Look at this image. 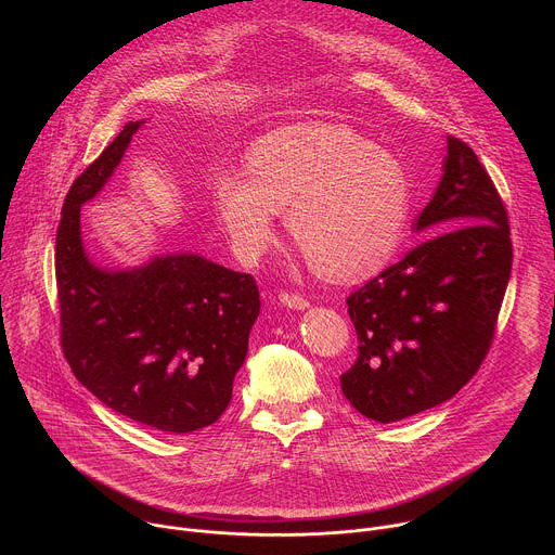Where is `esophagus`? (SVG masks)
I'll list each match as a JSON object with an SVG mask.
<instances>
[{
  "label": "esophagus",
  "mask_w": 555,
  "mask_h": 555,
  "mask_svg": "<svg viewBox=\"0 0 555 555\" xmlns=\"http://www.w3.org/2000/svg\"><path fill=\"white\" fill-rule=\"evenodd\" d=\"M279 302H281L283 307L296 309V311H302V309L309 307L307 298H302V296H298V294H287V292H281V294H279Z\"/></svg>",
  "instance_id": "1"
}]
</instances>
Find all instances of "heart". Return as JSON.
<instances>
[{
	"label": "heart",
	"instance_id": "1",
	"mask_svg": "<svg viewBox=\"0 0 555 555\" xmlns=\"http://www.w3.org/2000/svg\"><path fill=\"white\" fill-rule=\"evenodd\" d=\"M212 206L232 253L255 263L272 246L279 210L309 268L332 281H362L398 250L411 210V180L386 149L338 122L266 133L248 173L221 169Z\"/></svg>",
	"mask_w": 555,
	"mask_h": 555
}]
</instances>
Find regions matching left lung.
<instances>
[{"label":"left lung","mask_w":555,"mask_h":555,"mask_svg":"<svg viewBox=\"0 0 555 555\" xmlns=\"http://www.w3.org/2000/svg\"><path fill=\"white\" fill-rule=\"evenodd\" d=\"M413 230L428 240L347 298L360 353L343 392L379 424L443 404L479 371L512 274L507 210L456 138Z\"/></svg>","instance_id":"1"}]
</instances>
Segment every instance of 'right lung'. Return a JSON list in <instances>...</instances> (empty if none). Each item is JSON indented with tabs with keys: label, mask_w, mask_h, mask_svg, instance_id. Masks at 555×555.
Returning a JSON list of instances; mask_svg holds the SVG:
<instances>
[{
	"label": "right lung",
	"mask_w": 555,
	"mask_h": 555,
	"mask_svg": "<svg viewBox=\"0 0 555 555\" xmlns=\"http://www.w3.org/2000/svg\"><path fill=\"white\" fill-rule=\"evenodd\" d=\"M142 125L127 122L65 195L56 230L61 345L76 379L105 406L186 435L228 409L261 300L250 274L193 253L125 270L92 261L81 208L109 182Z\"/></svg>",
	"instance_id": "right-lung-1"
}]
</instances>
